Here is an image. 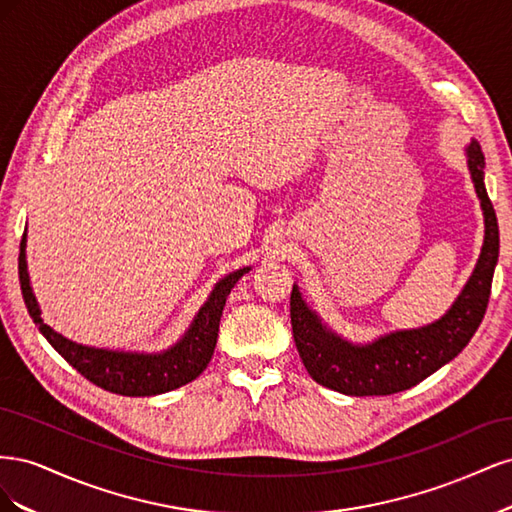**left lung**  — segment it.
<instances>
[{
  "mask_svg": "<svg viewBox=\"0 0 512 512\" xmlns=\"http://www.w3.org/2000/svg\"><path fill=\"white\" fill-rule=\"evenodd\" d=\"M466 153L474 190L483 207L485 241L468 284L440 320L427 327L382 335L371 344H350L307 307L299 286H292V337L307 374L318 384L354 397L393 395L423 382L468 346L487 312L500 254V230L485 188L483 151L472 141Z\"/></svg>",
  "mask_w": 512,
  "mask_h": 512,
  "instance_id": "obj_1",
  "label": "left lung"
}]
</instances>
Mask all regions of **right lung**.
Instances as JSON below:
<instances>
[{"label": "right lung", "instance_id": "right-lung-1", "mask_svg": "<svg viewBox=\"0 0 512 512\" xmlns=\"http://www.w3.org/2000/svg\"><path fill=\"white\" fill-rule=\"evenodd\" d=\"M25 245H27V228L23 232L21 252H19V282H21V292L27 305V312L40 327L46 342H49L89 382H94L104 391L126 395V397H151V395L168 393L196 380L200 374H203L213 356L215 342H218L220 318H222L228 294L232 288H235V284L241 280V277L250 271V267H243L235 273H228L226 277H222V280L211 290L205 305L198 309L190 329L185 331V335L173 348L158 354L119 352V350L89 348L83 344H76L72 339L53 331L49 324H44V320L40 318V307L34 297L32 284H29Z\"/></svg>", "mask_w": 512, "mask_h": 512}]
</instances>
